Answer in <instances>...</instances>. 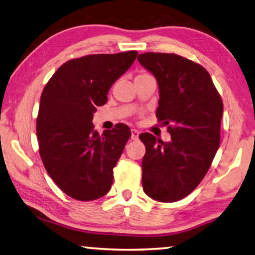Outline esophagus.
<instances>
[{"label":"esophagus","instance_id":"1","mask_svg":"<svg viewBox=\"0 0 255 255\" xmlns=\"http://www.w3.org/2000/svg\"><path fill=\"white\" fill-rule=\"evenodd\" d=\"M139 134H140V132L136 130V128H132L131 130V139L132 140H137L139 139Z\"/></svg>","mask_w":255,"mask_h":255}]
</instances>
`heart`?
<instances>
[{
  "mask_svg": "<svg viewBox=\"0 0 255 255\" xmlns=\"http://www.w3.org/2000/svg\"><path fill=\"white\" fill-rule=\"evenodd\" d=\"M146 73H144V71H142V73H140L139 75H137V76H141V75H145Z\"/></svg>",
  "mask_w": 255,
  "mask_h": 255,
  "instance_id": "obj_1",
  "label": "heart"
}]
</instances>
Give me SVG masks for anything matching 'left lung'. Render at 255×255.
I'll return each instance as SVG.
<instances>
[{"label": "left lung", "instance_id": "1", "mask_svg": "<svg viewBox=\"0 0 255 255\" xmlns=\"http://www.w3.org/2000/svg\"><path fill=\"white\" fill-rule=\"evenodd\" d=\"M159 85L158 122L171 140L142 133L145 145L142 186L150 198L172 203L185 198L206 176L221 141L223 101L208 71L176 53L145 52L137 57Z\"/></svg>", "mask_w": 255, "mask_h": 255}]
</instances>
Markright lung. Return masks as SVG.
<instances>
[{
    "instance_id": "obj_1",
    "label": "right lung",
    "mask_w": 255,
    "mask_h": 255,
    "mask_svg": "<svg viewBox=\"0 0 255 255\" xmlns=\"http://www.w3.org/2000/svg\"><path fill=\"white\" fill-rule=\"evenodd\" d=\"M136 56L131 50L70 59L43 88L37 118L39 153L51 179L71 198L89 202L111 189L113 168L131 131L119 123L100 135L93 131V114Z\"/></svg>"
}]
</instances>
